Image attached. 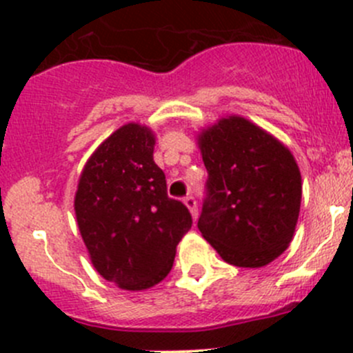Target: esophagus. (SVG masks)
Here are the masks:
<instances>
[{"mask_svg":"<svg viewBox=\"0 0 353 353\" xmlns=\"http://www.w3.org/2000/svg\"><path fill=\"white\" fill-rule=\"evenodd\" d=\"M184 205L190 208L191 215H193V219H198V203H196V198L191 196V194H188L186 198H184Z\"/></svg>","mask_w":353,"mask_h":353,"instance_id":"34e87169","label":"esophagus"}]
</instances>
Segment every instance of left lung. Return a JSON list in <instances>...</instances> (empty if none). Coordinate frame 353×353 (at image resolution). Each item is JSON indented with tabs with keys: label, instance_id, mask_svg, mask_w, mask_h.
Wrapping results in <instances>:
<instances>
[{
	"label": "left lung",
	"instance_id": "8db88e82",
	"mask_svg": "<svg viewBox=\"0 0 353 353\" xmlns=\"http://www.w3.org/2000/svg\"><path fill=\"white\" fill-rule=\"evenodd\" d=\"M208 170L198 229L223 261L261 268L290 244L301 212L302 179L294 155L241 116L198 134Z\"/></svg>",
	"mask_w": 353,
	"mask_h": 353
}]
</instances>
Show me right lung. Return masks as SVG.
I'll return each instance as SVG.
<instances>
[{
	"mask_svg": "<svg viewBox=\"0 0 353 353\" xmlns=\"http://www.w3.org/2000/svg\"><path fill=\"white\" fill-rule=\"evenodd\" d=\"M154 147L150 128L124 124L85 163L74 194L78 229L92 265L126 290L162 282L193 223L188 206L167 196Z\"/></svg>",
	"mask_w": 353,
	"mask_h": 353,
	"instance_id": "right-lung-1",
	"label": "right lung"
}]
</instances>
